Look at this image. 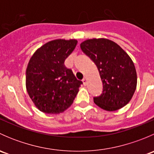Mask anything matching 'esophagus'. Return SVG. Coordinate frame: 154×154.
<instances>
[{
    "instance_id": "1",
    "label": "esophagus",
    "mask_w": 154,
    "mask_h": 154,
    "mask_svg": "<svg viewBox=\"0 0 154 154\" xmlns=\"http://www.w3.org/2000/svg\"><path fill=\"white\" fill-rule=\"evenodd\" d=\"M83 84L85 85V86H86V85L87 84V79H86V77H85L83 79Z\"/></svg>"
}]
</instances>
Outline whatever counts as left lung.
Segmentation results:
<instances>
[{
	"instance_id": "1",
	"label": "left lung",
	"mask_w": 154,
	"mask_h": 154,
	"mask_svg": "<svg viewBox=\"0 0 154 154\" xmlns=\"http://www.w3.org/2000/svg\"><path fill=\"white\" fill-rule=\"evenodd\" d=\"M82 51L95 63L103 83V91L94 103L106 111L122 109L133 97L137 86L134 63L117 43L104 38L86 39Z\"/></svg>"
}]
</instances>
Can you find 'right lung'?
<instances>
[{"label":"right lung","instance_id":"1","mask_svg":"<svg viewBox=\"0 0 154 154\" xmlns=\"http://www.w3.org/2000/svg\"><path fill=\"white\" fill-rule=\"evenodd\" d=\"M77 44L76 39L52 40L35 51L26 70V88L39 111L59 114L74 102L83 83L64 62Z\"/></svg>","mask_w":154,"mask_h":154}]
</instances>
